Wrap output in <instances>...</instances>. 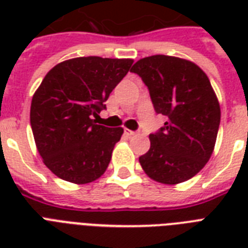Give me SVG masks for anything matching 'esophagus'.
<instances>
[{"mask_svg": "<svg viewBox=\"0 0 248 248\" xmlns=\"http://www.w3.org/2000/svg\"><path fill=\"white\" fill-rule=\"evenodd\" d=\"M126 134H127L128 136H135V135H138V132L136 131H131V130H126Z\"/></svg>", "mask_w": 248, "mask_h": 248, "instance_id": "1", "label": "esophagus"}]
</instances>
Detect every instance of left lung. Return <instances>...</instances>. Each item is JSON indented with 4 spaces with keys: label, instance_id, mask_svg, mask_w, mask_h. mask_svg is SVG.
I'll return each mask as SVG.
<instances>
[{
    "label": "left lung",
    "instance_id": "1",
    "mask_svg": "<svg viewBox=\"0 0 248 248\" xmlns=\"http://www.w3.org/2000/svg\"><path fill=\"white\" fill-rule=\"evenodd\" d=\"M149 90L163 127L151 134L149 151L139 157L148 176L179 184L200 172L211 157L220 124V105L198 65L175 56L153 55L131 68Z\"/></svg>",
    "mask_w": 248,
    "mask_h": 248
}]
</instances>
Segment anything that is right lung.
<instances>
[{"mask_svg":"<svg viewBox=\"0 0 248 248\" xmlns=\"http://www.w3.org/2000/svg\"><path fill=\"white\" fill-rule=\"evenodd\" d=\"M132 59L86 56L52 68L33 95L31 126L44 163L58 177L75 184L105 172L122 127L96 124L93 116L130 71Z\"/></svg>","mask_w":248,"mask_h":248,"instance_id":"add662e5","label":"right lung"}]
</instances>
